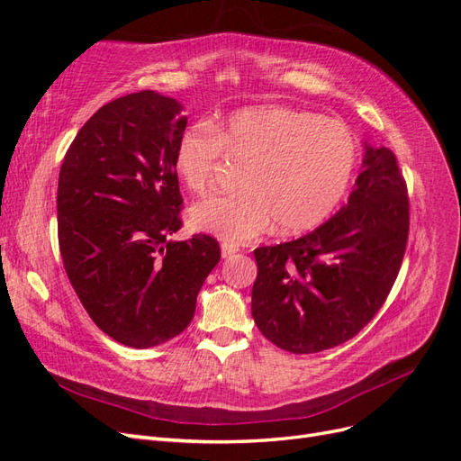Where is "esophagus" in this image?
Returning <instances> with one entry per match:
<instances>
[{
	"mask_svg": "<svg viewBox=\"0 0 461 461\" xmlns=\"http://www.w3.org/2000/svg\"><path fill=\"white\" fill-rule=\"evenodd\" d=\"M236 252H239V246H236V244H229V242H222V244H221V254H222V258H230V256H234Z\"/></svg>",
	"mask_w": 461,
	"mask_h": 461,
	"instance_id": "obj_1",
	"label": "esophagus"
}]
</instances>
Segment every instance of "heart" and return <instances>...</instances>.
Segmentation results:
<instances>
[{
	"label": "heart",
	"mask_w": 461,
	"mask_h": 461,
	"mask_svg": "<svg viewBox=\"0 0 461 461\" xmlns=\"http://www.w3.org/2000/svg\"><path fill=\"white\" fill-rule=\"evenodd\" d=\"M225 156L246 161L242 190L213 194L190 209L194 229L240 244L276 225L298 234L325 222L344 200L357 165V142L344 122L285 105L232 111L178 136L175 171L202 194Z\"/></svg>",
	"instance_id": "heart-1"
}]
</instances>
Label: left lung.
Segmentation results:
<instances>
[{
    "label": "left lung",
    "instance_id": "left-lung-1",
    "mask_svg": "<svg viewBox=\"0 0 461 461\" xmlns=\"http://www.w3.org/2000/svg\"><path fill=\"white\" fill-rule=\"evenodd\" d=\"M408 232L396 156L366 142L356 188L337 215L298 240L254 249L252 315L263 337L292 354L354 339L393 290Z\"/></svg>",
    "mask_w": 461,
    "mask_h": 461
}]
</instances>
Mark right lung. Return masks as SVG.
I'll list each match as a JSON object with an SVG mask.
<instances>
[{
    "instance_id": "1",
    "label": "right lung",
    "mask_w": 461,
    "mask_h": 461,
    "mask_svg": "<svg viewBox=\"0 0 461 461\" xmlns=\"http://www.w3.org/2000/svg\"><path fill=\"white\" fill-rule=\"evenodd\" d=\"M185 105L153 90L100 107L59 171L58 234L68 281L107 337L151 348L183 332L221 259L209 234L173 242L183 227L175 146Z\"/></svg>"
}]
</instances>
